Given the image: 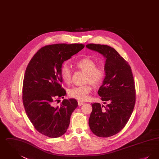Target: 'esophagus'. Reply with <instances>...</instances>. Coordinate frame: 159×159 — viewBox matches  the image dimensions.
I'll use <instances>...</instances> for the list:
<instances>
[{"instance_id": "34e87169", "label": "esophagus", "mask_w": 159, "mask_h": 159, "mask_svg": "<svg viewBox=\"0 0 159 159\" xmlns=\"http://www.w3.org/2000/svg\"><path fill=\"white\" fill-rule=\"evenodd\" d=\"M83 104H84V103H83V102H82V101H78V106H83Z\"/></svg>"}]
</instances>
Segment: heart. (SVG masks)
<instances>
[{
	"mask_svg": "<svg viewBox=\"0 0 159 159\" xmlns=\"http://www.w3.org/2000/svg\"><path fill=\"white\" fill-rule=\"evenodd\" d=\"M76 66L86 73V82H90L94 86H98L104 79L105 70L102 66H97L96 62L89 58H83L78 61ZM61 77L63 81L66 83L71 82L72 71L67 64H64L61 68ZM92 89L90 84L76 86L70 89L68 91V95L79 101H85L88 98V95Z\"/></svg>",
	"mask_w": 159,
	"mask_h": 159,
	"instance_id": "1",
	"label": "heart"
}]
</instances>
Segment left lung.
I'll return each instance as SVG.
<instances>
[{
	"instance_id": "obj_1",
	"label": "left lung",
	"mask_w": 159,
	"mask_h": 159,
	"mask_svg": "<svg viewBox=\"0 0 159 159\" xmlns=\"http://www.w3.org/2000/svg\"><path fill=\"white\" fill-rule=\"evenodd\" d=\"M86 48L106 58V76L98 93L107 106L95 102L89 119L91 131L107 138L119 133L133 112L136 101L135 82L130 66L113 48L90 43Z\"/></svg>"
}]
</instances>
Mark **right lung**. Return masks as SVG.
Wrapping results in <instances>:
<instances>
[{
	"label": "right lung",
	"instance_id": "add662e5",
	"mask_svg": "<svg viewBox=\"0 0 159 159\" xmlns=\"http://www.w3.org/2000/svg\"><path fill=\"white\" fill-rule=\"evenodd\" d=\"M83 44L58 43L40 49L29 63L24 77L23 105L34 128L49 138L64 135L70 117L77 107L75 99H64L55 107L56 98H64L66 92L61 87V68L65 61L81 51Z\"/></svg>",
	"mask_w": 159,
	"mask_h": 159
}]
</instances>
